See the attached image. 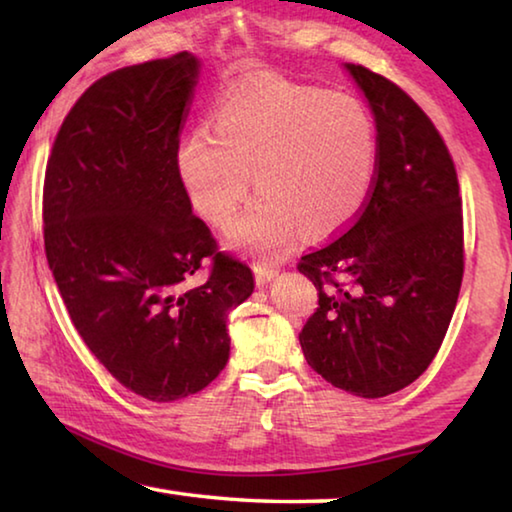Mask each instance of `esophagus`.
<instances>
[{"label":"esophagus","instance_id":"1","mask_svg":"<svg viewBox=\"0 0 512 512\" xmlns=\"http://www.w3.org/2000/svg\"><path fill=\"white\" fill-rule=\"evenodd\" d=\"M277 275H280V271H277V268H273V266H255L257 287H266V284L273 282Z\"/></svg>","mask_w":512,"mask_h":512}]
</instances>
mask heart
Instances as JSON below:
<instances>
[{"instance_id":"1","label":"heart","mask_w":512,"mask_h":512,"mask_svg":"<svg viewBox=\"0 0 512 512\" xmlns=\"http://www.w3.org/2000/svg\"><path fill=\"white\" fill-rule=\"evenodd\" d=\"M176 171L194 210L228 228L232 246L282 255L305 228L341 230L361 212L377 176V131L359 99L287 81L230 92L205 128L176 146Z\"/></svg>"}]
</instances>
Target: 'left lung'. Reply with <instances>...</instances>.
<instances>
[{
    "label": "left lung",
    "mask_w": 512,
    "mask_h": 512,
    "mask_svg": "<svg viewBox=\"0 0 512 512\" xmlns=\"http://www.w3.org/2000/svg\"><path fill=\"white\" fill-rule=\"evenodd\" d=\"M343 67L375 117L377 176L352 228L300 259L318 289L300 345L325 381L372 400L413 384L445 339L463 214L452 155L418 103L366 67Z\"/></svg>",
    "instance_id": "obj_1"
}]
</instances>
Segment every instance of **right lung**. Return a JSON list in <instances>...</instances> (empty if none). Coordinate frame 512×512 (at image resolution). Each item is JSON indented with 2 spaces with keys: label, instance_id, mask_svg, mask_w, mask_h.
<instances>
[{
  "label": "right lung",
  "instance_id": "obj_1",
  "mask_svg": "<svg viewBox=\"0 0 512 512\" xmlns=\"http://www.w3.org/2000/svg\"><path fill=\"white\" fill-rule=\"evenodd\" d=\"M201 58L117 69L56 135L45 176L47 262L74 327L121 386L151 402L203 391L230 357L225 320L253 271L216 253L176 171ZM205 258L211 275L196 283Z\"/></svg>",
  "mask_w": 512,
  "mask_h": 512
}]
</instances>
